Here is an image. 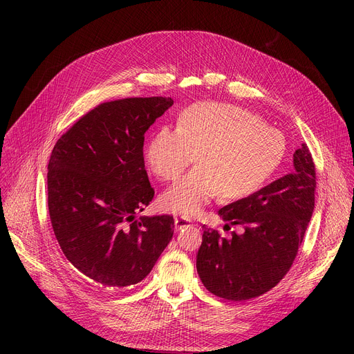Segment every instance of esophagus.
<instances>
[{
    "label": "esophagus",
    "mask_w": 354,
    "mask_h": 354,
    "mask_svg": "<svg viewBox=\"0 0 354 354\" xmlns=\"http://www.w3.org/2000/svg\"><path fill=\"white\" fill-rule=\"evenodd\" d=\"M189 225H192V222H191V219H188V218H175V230L176 231H179V230H182V228H187V227H189Z\"/></svg>",
    "instance_id": "34e87169"
}]
</instances>
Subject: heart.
Returning <instances> with one entry per match:
<instances>
[{"label":"heart","mask_w":354,"mask_h":354,"mask_svg":"<svg viewBox=\"0 0 354 354\" xmlns=\"http://www.w3.org/2000/svg\"><path fill=\"white\" fill-rule=\"evenodd\" d=\"M286 139L251 111L227 103L203 102L185 109L176 129L160 127L145 146L146 165L159 179L174 180L160 198L165 212L198 215L222 194L236 201L255 194L281 165Z\"/></svg>","instance_id":"heart-1"}]
</instances>
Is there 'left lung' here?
<instances>
[{
    "label": "left lung",
    "instance_id": "1",
    "mask_svg": "<svg viewBox=\"0 0 354 354\" xmlns=\"http://www.w3.org/2000/svg\"><path fill=\"white\" fill-rule=\"evenodd\" d=\"M315 166L306 143L294 152V171L255 194L221 208L227 224L243 234L221 236L203 225L196 270L205 288L221 299H255L280 283L303 243L314 209Z\"/></svg>",
    "mask_w": 354,
    "mask_h": 354
}]
</instances>
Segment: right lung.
<instances>
[{
	"label": "right lung",
	"mask_w": 354,
	"mask_h": 354,
	"mask_svg": "<svg viewBox=\"0 0 354 354\" xmlns=\"http://www.w3.org/2000/svg\"><path fill=\"white\" fill-rule=\"evenodd\" d=\"M172 104L171 97L102 103L53 147L51 227L70 264L99 291L140 283L174 236V216H135L155 195L145 169V133Z\"/></svg>",
	"instance_id": "1"
}]
</instances>
